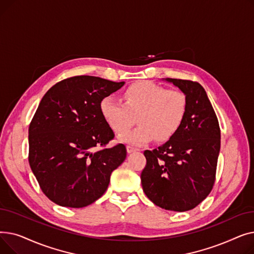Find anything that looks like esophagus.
Returning <instances> with one entry per match:
<instances>
[{
  "label": "esophagus",
  "mask_w": 254,
  "mask_h": 254,
  "mask_svg": "<svg viewBox=\"0 0 254 254\" xmlns=\"http://www.w3.org/2000/svg\"><path fill=\"white\" fill-rule=\"evenodd\" d=\"M127 150L128 153H131V152H134V151H138L139 149H137V148H135V147H132V146H130V145H127Z\"/></svg>",
  "instance_id": "esophagus-1"
}]
</instances>
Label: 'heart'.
<instances>
[{"label": "heart", "mask_w": 254, "mask_h": 254, "mask_svg": "<svg viewBox=\"0 0 254 254\" xmlns=\"http://www.w3.org/2000/svg\"><path fill=\"white\" fill-rule=\"evenodd\" d=\"M122 101L112 97L102 100L103 118L115 132H123L137 115L139 126L124 133L119 139L134 145H143L155 138L170 140L180 129L188 110V99L180 90L165 89L149 81H137L122 93Z\"/></svg>", "instance_id": "b5f03b06"}]
</instances>
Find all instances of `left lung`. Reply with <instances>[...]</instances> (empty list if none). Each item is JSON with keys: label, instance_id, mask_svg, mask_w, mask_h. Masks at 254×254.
<instances>
[{"label": "left lung", "instance_id": "1", "mask_svg": "<svg viewBox=\"0 0 254 254\" xmlns=\"http://www.w3.org/2000/svg\"><path fill=\"white\" fill-rule=\"evenodd\" d=\"M186 96L188 110L180 129L168 142L145 150L142 188L150 201L166 210L195 208L215 183L220 127L204 87L190 80L167 78Z\"/></svg>", "mask_w": 254, "mask_h": 254}]
</instances>
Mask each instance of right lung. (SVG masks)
<instances>
[{
	"label": "right lung",
	"mask_w": 254,
	"mask_h": 254,
	"mask_svg": "<svg viewBox=\"0 0 254 254\" xmlns=\"http://www.w3.org/2000/svg\"><path fill=\"white\" fill-rule=\"evenodd\" d=\"M125 84L95 76L65 78L48 89L29 127V163L43 193L63 207L90 205L108 189L124 163V144L114 139L100 105Z\"/></svg>",
	"instance_id": "add662e5"
}]
</instances>
